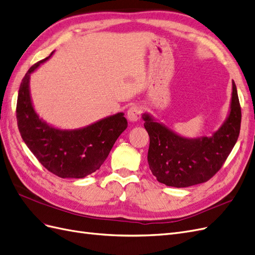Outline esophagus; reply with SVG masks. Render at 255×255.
<instances>
[{"label":"esophagus","mask_w":255,"mask_h":255,"mask_svg":"<svg viewBox=\"0 0 255 255\" xmlns=\"http://www.w3.org/2000/svg\"><path fill=\"white\" fill-rule=\"evenodd\" d=\"M141 113H142L141 106H139V105H133L128 111V119L130 122H136V121H138V120L140 119Z\"/></svg>","instance_id":"34e87169"}]
</instances>
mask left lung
<instances>
[{
  "label": "left lung",
  "mask_w": 255,
  "mask_h": 255,
  "mask_svg": "<svg viewBox=\"0 0 255 255\" xmlns=\"http://www.w3.org/2000/svg\"><path fill=\"white\" fill-rule=\"evenodd\" d=\"M150 137L148 163L159 183L171 187H188L208 181L234 148L239 136L242 111L232 81V97L226 120L212 136H181L148 113L142 114Z\"/></svg>",
  "instance_id": "8db88e82"
}]
</instances>
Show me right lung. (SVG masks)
<instances>
[{
    "mask_svg": "<svg viewBox=\"0 0 255 255\" xmlns=\"http://www.w3.org/2000/svg\"><path fill=\"white\" fill-rule=\"evenodd\" d=\"M29 68L18 94L17 121L23 141L39 163L63 179H82L101 167L118 137L128 128L123 113L89 126L64 129L49 125L34 109L29 90L30 74L52 55Z\"/></svg>",
    "mask_w": 255,
    "mask_h": 255,
    "instance_id": "add662e5",
    "label": "right lung"
}]
</instances>
